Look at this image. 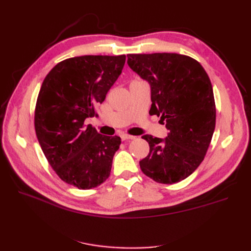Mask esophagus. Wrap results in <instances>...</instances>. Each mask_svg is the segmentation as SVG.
<instances>
[{"label":"esophagus","instance_id":"obj_1","mask_svg":"<svg viewBox=\"0 0 251 251\" xmlns=\"http://www.w3.org/2000/svg\"><path fill=\"white\" fill-rule=\"evenodd\" d=\"M136 137L135 136H131V135H123L121 136V140L123 141H126V140H133L135 139Z\"/></svg>","mask_w":251,"mask_h":251}]
</instances>
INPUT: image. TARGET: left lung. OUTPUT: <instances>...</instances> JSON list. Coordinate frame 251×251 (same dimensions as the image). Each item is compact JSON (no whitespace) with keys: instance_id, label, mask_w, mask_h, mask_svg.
I'll list each match as a JSON object with an SVG mask.
<instances>
[{"instance_id":"8db88e82","label":"left lung","mask_w":251,"mask_h":251,"mask_svg":"<svg viewBox=\"0 0 251 251\" xmlns=\"http://www.w3.org/2000/svg\"><path fill=\"white\" fill-rule=\"evenodd\" d=\"M127 65L151 87L150 114L169 130L165 138L143 135L149 155L139 161L144 175L173 184L203 161L216 126L214 91L196 59L177 53L127 54Z\"/></svg>"}]
</instances>
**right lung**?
Listing matches in <instances>:
<instances>
[{"instance_id": "obj_1", "label": "right lung", "mask_w": 251, "mask_h": 251, "mask_svg": "<svg viewBox=\"0 0 251 251\" xmlns=\"http://www.w3.org/2000/svg\"><path fill=\"white\" fill-rule=\"evenodd\" d=\"M126 55H83L58 63L45 77L37 97L36 137L51 168L66 183L94 188L107 180L118 136L98 133L89 117L121 74Z\"/></svg>"}]
</instances>
